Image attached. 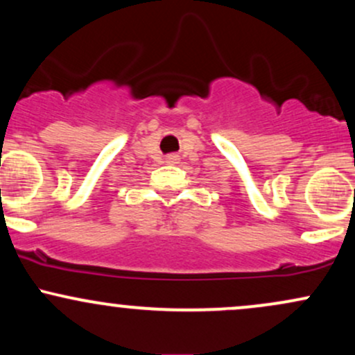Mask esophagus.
<instances>
[{
	"label": "esophagus",
	"instance_id": "1",
	"mask_svg": "<svg viewBox=\"0 0 355 355\" xmlns=\"http://www.w3.org/2000/svg\"><path fill=\"white\" fill-rule=\"evenodd\" d=\"M178 160H180V157H178L177 153H170V155H166V158H165L166 164H170V165L178 164Z\"/></svg>",
	"mask_w": 355,
	"mask_h": 355
}]
</instances>
